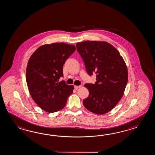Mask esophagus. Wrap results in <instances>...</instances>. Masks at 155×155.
Masks as SVG:
<instances>
[{"label":"esophagus","instance_id":"34e87169","mask_svg":"<svg viewBox=\"0 0 155 155\" xmlns=\"http://www.w3.org/2000/svg\"><path fill=\"white\" fill-rule=\"evenodd\" d=\"M80 87H81V85L75 86H74V88L76 89V90L79 89V88H80Z\"/></svg>","mask_w":155,"mask_h":155}]
</instances>
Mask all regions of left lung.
Listing matches in <instances>:
<instances>
[{
	"label": "left lung",
	"instance_id": "8db88e82",
	"mask_svg": "<svg viewBox=\"0 0 155 155\" xmlns=\"http://www.w3.org/2000/svg\"><path fill=\"white\" fill-rule=\"evenodd\" d=\"M76 49L90 76L96 74L95 84H85L89 95L84 100L86 109L102 115L111 111L121 100L128 81L125 63L118 50L105 41L77 43Z\"/></svg>",
	"mask_w": 155,
	"mask_h": 155
}]
</instances>
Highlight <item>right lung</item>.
Returning a JSON list of instances; mask_svg holds the SVG:
<instances>
[{"instance_id": "add662e5", "label": "right lung", "mask_w": 155, "mask_h": 155, "mask_svg": "<svg viewBox=\"0 0 155 155\" xmlns=\"http://www.w3.org/2000/svg\"><path fill=\"white\" fill-rule=\"evenodd\" d=\"M73 45L56 43L39 47L30 56L26 80L33 100L46 112H55L66 105L74 86L62 80L63 65L75 51Z\"/></svg>"}]
</instances>
